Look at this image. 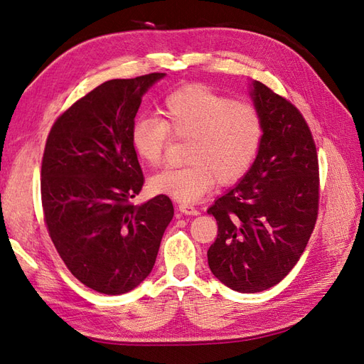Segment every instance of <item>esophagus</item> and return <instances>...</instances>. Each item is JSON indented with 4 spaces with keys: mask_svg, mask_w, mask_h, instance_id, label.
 <instances>
[{
    "mask_svg": "<svg viewBox=\"0 0 364 364\" xmlns=\"http://www.w3.org/2000/svg\"><path fill=\"white\" fill-rule=\"evenodd\" d=\"M179 211L186 214V215H197V214H199V209L194 208L193 205H188V203H181Z\"/></svg>",
    "mask_w": 364,
    "mask_h": 364,
    "instance_id": "34e87169",
    "label": "esophagus"
}]
</instances>
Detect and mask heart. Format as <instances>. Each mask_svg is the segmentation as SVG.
Listing matches in <instances>:
<instances>
[{
    "instance_id": "obj_1",
    "label": "heart",
    "mask_w": 364,
    "mask_h": 364,
    "mask_svg": "<svg viewBox=\"0 0 364 364\" xmlns=\"http://www.w3.org/2000/svg\"><path fill=\"white\" fill-rule=\"evenodd\" d=\"M162 118L141 117L130 130L138 158L159 167L171 138L188 139L183 167L167 168L150 179L151 190L179 202H196L218 183H232L255 164L264 138L255 105L232 100L209 86L193 83L165 98Z\"/></svg>"
}]
</instances>
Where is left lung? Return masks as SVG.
I'll use <instances>...</instances> for the list:
<instances>
[{
    "label": "left lung",
    "instance_id": "1",
    "mask_svg": "<svg viewBox=\"0 0 364 364\" xmlns=\"http://www.w3.org/2000/svg\"><path fill=\"white\" fill-rule=\"evenodd\" d=\"M252 97L264 121L258 158L208 209L218 225L209 269L240 293L267 290L296 266L316 226L321 186L316 142L299 109L261 82Z\"/></svg>",
    "mask_w": 364,
    "mask_h": 364
}]
</instances>
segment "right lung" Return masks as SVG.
I'll return each mask as SVG.
<instances>
[{"label":"right lung","mask_w":364,"mask_h":364,"mask_svg":"<svg viewBox=\"0 0 364 364\" xmlns=\"http://www.w3.org/2000/svg\"><path fill=\"white\" fill-rule=\"evenodd\" d=\"M164 73L102 83L50 129L41 167L43 222L65 266L86 287L123 294L155 266L174 209L159 194L141 206L144 176L130 130L142 95Z\"/></svg>","instance_id":"1"}]
</instances>
